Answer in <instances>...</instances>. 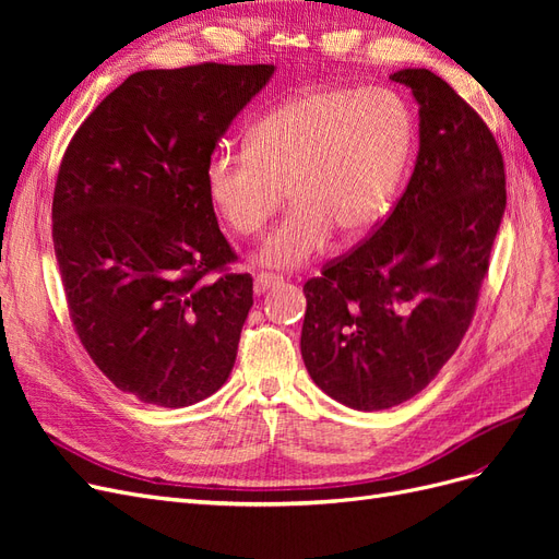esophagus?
<instances>
[{
    "mask_svg": "<svg viewBox=\"0 0 559 559\" xmlns=\"http://www.w3.org/2000/svg\"><path fill=\"white\" fill-rule=\"evenodd\" d=\"M280 282H282V277H280V275L261 273V275L253 277V294L261 296V294H265V292L270 289V286H275V284H280Z\"/></svg>",
    "mask_w": 559,
    "mask_h": 559,
    "instance_id": "1",
    "label": "esophagus"
}]
</instances>
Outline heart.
Returning a JSON list of instances; mask_svg holds the SVG:
<instances>
[{"mask_svg": "<svg viewBox=\"0 0 559 559\" xmlns=\"http://www.w3.org/2000/svg\"><path fill=\"white\" fill-rule=\"evenodd\" d=\"M413 144L411 114L389 91L326 88L286 99L251 128L247 151L218 148L205 165V193L222 222L257 235L284 202L294 207L253 261L296 270L337 230L357 240L378 224Z\"/></svg>", "mask_w": 559, "mask_h": 559, "instance_id": "obj_1", "label": "heart"}]
</instances>
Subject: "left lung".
Listing matches in <instances>:
<instances>
[{
    "mask_svg": "<svg viewBox=\"0 0 559 559\" xmlns=\"http://www.w3.org/2000/svg\"><path fill=\"white\" fill-rule=\"evenodd\" d=\"M389 79L419 105L408 189L376 235L302 286L308 373L361 413L413 399L460 347L506 210L503 158L483 118L429 70Z\"/></svg>",
    "mask_w": 559,
    "mask_h": 559,
    "instance_id": "8db88e82",
    "label": "left lung"
}]
</instances>
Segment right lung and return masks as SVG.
Wrapping results in <instances>:
<instances>
[{
  "mask_svg": "<svg viewBox=\"0 0 559 559\" xmlns=\"http://www.w3.org/2000/svg\"><path fill=\"white\" fill-rule=\"evenodd\" d=\"M275 64L130 74L76 130L56 181L53 247L79 341L142 403L186 408L228 380L253 306L205 165Z\"/></svg>",
  "mask_w": 559,
  "mask_h": 559,
  "instance_id": "right-lung-1",
  "label": "right lung"
}]
</instances>
